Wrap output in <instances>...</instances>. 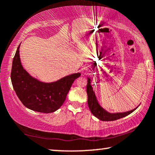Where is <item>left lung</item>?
I'll return each instance as SVG.
<instances>
[{
	"label": "left lung",
	"instance_id": "1",
	"mask_svg": "<svg viewBox=\"0 0 155 155\" xmlns=\"http://www.w3.org/2000/svg\"><path fill=\"white\" fill-rule=\"evenodd\" d=\"M92 80L90 78H87V104L88 107L90 108L91 112L95 117L99 118V120L103 121H111V120H118L119 118H124L125 116L129 115L132 112L135 111L137 107L135 108L134 109L126 112H120V113H110L105 110L103 107H101L98 101H97V97L94 94V90L92 85H91Z\"/></svg>",
	"mask_w": 155,
	"mask_h": 155
}]
</instances>
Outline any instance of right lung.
<instances>
[{
  "mask_svg": "<svg viewBox=\"0 0 155 155\" xmlns=\"http://www.w3.org/2000/svg\"><path fill=\"white\" fill-rule=\"evenodd\" d=\"M20 46L12 61L11 81L15 92L28 109L41 113H52L63 105L66 96L80 73L67 75L57 81L43 82L31 76L21 64Z\"/></svg>",
  "mask_w": 155,
  "mask_h": 155,
  "instance_id": "right-lung-1",
  "label": "right lung"
}]
</instances>
